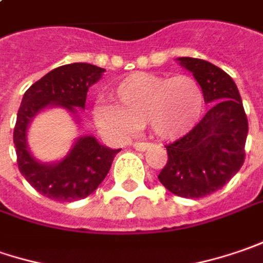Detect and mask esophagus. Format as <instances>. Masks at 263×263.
Returning <instances> with one entry per match:
<instances>
[{"label": "esophagus", "mask_w": 263, "mask_h": 263, "mask_svg": "<svg viewBox=\"0 0 263 263\" xmlns=\"http://www.w3.org/2000/svg\"><path fill=\"white\" fill-rule=\"evenodd\" d=\"M132 147H134L137 152H145L147 148H150V147H152V144L150 143H134L132 144Z\"/></svg>", "instance_id": "esophagus-1"}]
</instances>
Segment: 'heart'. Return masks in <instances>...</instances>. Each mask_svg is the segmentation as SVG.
Here are the masks:
<instances>
[{"label":"heart","mask_w":263,"mask_h":263,"mask_svg":"<svg viewBox=\"0 0 263 263\" xmlns=\"http://www.w3.org/2000/svg\"><path fill=\"white\" fill-rule=\"evenodd\" d=\"M111 98L115 104H94L92 119L100 131L118 138L145 122L154 137L174 141L196 126L204 109L203 89L189 74L131 73L116 84Z\"/></svg>","instance_id":"b5f03b06"}]
</instances>
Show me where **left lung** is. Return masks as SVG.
<instances>
[{
  "mask_svg": "<svg viewBox=\"0 0 263 263\" xmlns=\"http://www.w3.org/2000/svg\"><path fill=\"white\" fill-rule=\"evenodd\" d=\"M177 62L196 78L211 107L187 135L166 145L167 163L159 181L179 197L200 199L222 189L240 171L249 123L230 74L201 59L179 57Z\"/></svg>",
  "mask_w": 263,
  "mask_h": 263,
  "instance_id": "obj_1",
  "label": "left lung"
}]
</instances>
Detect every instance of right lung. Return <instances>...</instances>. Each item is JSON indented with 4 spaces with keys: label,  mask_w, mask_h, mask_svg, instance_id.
I'll return each instance as SVG.
<instances>
[{
    "label": "right lung",
    "mask_w": 263,
    "mask_h": 263,
    "mask_svg": "<svg viewBox=\"0 0 263 263\" xmlns=\"http://www.w3.org/2000/svg\"><path fill=\"white\" fill-rule=\"evenodd\" d=\"M106 70L89 63L64 64L52 69L29 88L22 98L14 126L13 141L17 153L18 171L42 196L55 201L85 199L103 182L119 150L98 143L92 135L78 137L63 159L44 163L28 145L30 122L42 110L63 107L76 123L78 109H85L88 88L94 85Z\"/></svg>",
    "instance_id": "add662e5"
}]
</instances>
